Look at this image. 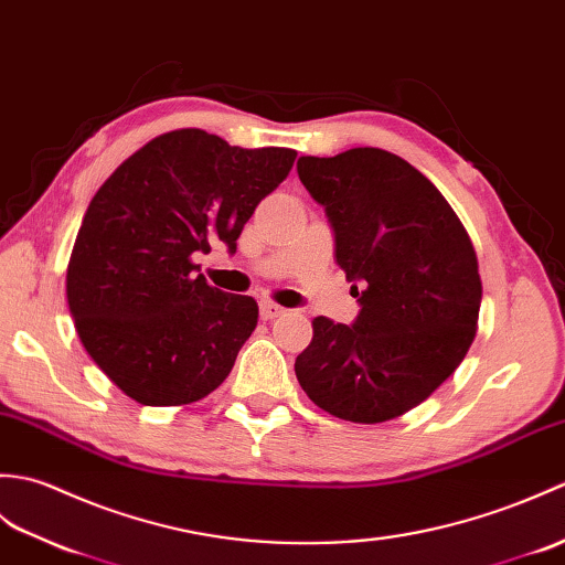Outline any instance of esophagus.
Listing matches in <instances>:
<instances>
[{"label":"esophagus","instance_id":"esophagus-1","mask_svg":"<svg viewBox=\"0 0 565 565\" xmlns=\"http://www.w3.org/2000/svg\"><path fill=\"white\" fill-rule=\"evenodd\" d=\"M280 315H285V309L275 302H268V299H263L260 302V319L263 321H270V319H278Z\"/></svg>","mask_w":565,"mask_h":565}]
</instances>
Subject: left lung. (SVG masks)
Segmentation results:
<instances>
[{"mask_svg": "<svg viewBox=\"0 0 565 565\" xmlns=\"http://www.w3.org/2000/svg\"><path fill=\"white\" fill-rule=\"evenodd\" d=\"M299 181L326 207L335 260L356 285L353 326L311 321L295 372L319 408L384 423L423 404L473 343L481 275L473 244L445 195L386 149L302 157Z\"/></svg>", "mask_w": 565, "mask_h": 565, "instance_id": "left-lung-1", "label": "left lung"}]
</instances>
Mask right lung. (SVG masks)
<instances>
[{
  "instance_id": "right-lung-1",
  "label": "right lung",
  "mask_w": 565,
  "mask_h": 565,
  "mask_svg": "<svg viewBox=\"0 0 565 565\" xmlns=\"http://www.w3.org/2000/svg\"><path fill=\"white\" fill-rule=\"evenodd\" d=\"M295 149L232 147L198 128L149 140L92 198L67 263L79 341L142 406H183L227 380L258 323L254 297L195 275V250L236 248Z\"/></svg>"
}]
</instances>
